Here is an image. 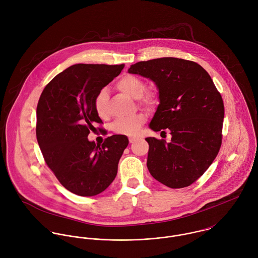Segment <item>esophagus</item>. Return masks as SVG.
<instances>
[{
    "label": "esophagus",
    "mask_w": 258,
    "mask_h": 258,
    "mask_svg": "<svg viewBox=\"0 0 258 258\" xmlns=\"http://www.w3.org/2000/svg\"><path fill=\"white\" fill-rule=\"evenodd\" d=\"M137 140H138V138H136V137H129V142L130 143H134Z\"/></svg>",
    "instance_id": "obj_1"
}]
</instances>
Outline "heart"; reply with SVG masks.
<instances>
[{"mask_svg": "<svg viewBox=\"0 0 258 258\" xmlns=\"http://www.w3.org/2000/svg\"><path fill=\"white\" fill-rule=\"evenodd\" d=\"M117 87L124 93L130 95L133 98H142L141 103L147 107H151L155 104V95L148 92L143 95L146 86L145 83L137 76L134 75H124L118 82ZM107 101H108V91L106 88L101 89L94 100V108L99 117H105L107 115ZM146 116L142 113L136 114L132 117L119 118L112 124V130L121 135H135L140 127L144 124Z\"/></svg>", "mask_w": 258, "mask_h": 258, "instance_id": "heart-1", "label": "heart"}]
</instances>
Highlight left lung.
Returning a JSON list of instances; mask_svg holds the SVG:
<instances>
[{
	"instance_id": "obj_1",
	"label": "left lung",
	"mask_w": 258,
	"mask_h": 258,
	"mask_svg": "<svg viewBox=\"0 0 258 258\" xmlns=\"http://www.w3.org/2000/svg\"><path fill=\"white\" fill-rule=\"evenodd\" d=\"M128 73L156 84L160 103L149 127L172 135L170 143L146 138L150 174L172 188L192 184L212 165L221 145L224 106L212 77L197 62L177 57L140 61Z\"/></svg>"
}]
</instances>
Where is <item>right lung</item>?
Wrapping results in <instances>:
<instances>
[{"instance_id": "1", "label": "right lung", "mask_w": 258, "mask_h": 258, "mask_svg": "<svg viewBox=\"0 0 258 258\" xmlns=\"http://www.w3.org/2000/svg\"><path fill=\"white\" fill-rule=\"evenodd\" d=\"M123 68L74 64L57 74L39 97L38 146L59 183L77 196L92 197L105 190L128 146L125 135H112L102 145L87 138L93 123H102L94 108L95 97Z\"/></svg>"}]
</instances>
